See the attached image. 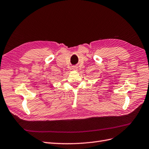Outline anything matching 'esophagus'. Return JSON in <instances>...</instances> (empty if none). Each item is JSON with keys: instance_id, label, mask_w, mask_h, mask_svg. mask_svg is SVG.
<instances>
[{"instance_id": "1", "label": "esophagus", "mask_w": 149, "mask_h": 149, "mask_svg": "<svg viewBox=\"0 0 149 149\" xmlns=\"http://www.w3.org/2000/svg\"><path fill=\"white\" fill-rule=\"evenodd\" d=\"M72 70H77V66H74V67H72Z\"/></svg>"}]
</instances>
